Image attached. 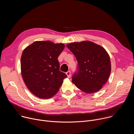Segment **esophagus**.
<instances>
[{
	"instance_id": "1",
	"label": "esophagus",
	"mask_w": 134,
	"mask_h": 134,
	"mask_svg": "<svg viewBox=\"0 0 134 134\" xmlns=\"http://www.w3.org/2000/svg\"><path fill=\"white\" fill-rule=\"evenodd\" d=\"M66 74L67 76V77H68V78H69V77H70L71 74H70V71H68L67 72H66Z\"/></svg>"
}]
</instances>
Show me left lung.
<instances>
[{
	"label": "left lung",
	"instance_id": "left-lung-1",
	"mask_svg": "<svg viewBox=\"0 0 134 134\" xmlns=\"http://www.w3.org/2000/svg\"><path fill=\"white\" fill-rule=\"evenodd\" d=\"M74 53L79 64V71L72 82L86 93L100 90L107 82L111 70L110 56L102 46L90 41L66 45Z\"/></svg>",
	"mask_w": 134,
	"mask_h": 134
}]
</instances>
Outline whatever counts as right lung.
Listing matches in <instances>:
<instances>
[{
  "instance_id": "obj_1",
  "label": "right lung",
  "mask_w": 134,
  "mask_h": 134,
  "mask_svg": "<svg viewBox=\"0 0 134 134\" xmlns=\"http://www.w3.org/2000/svg\"><path fill=\"white\" fill-rule=\"evenodd\" d=\"M65 47L64 43L37 41L23 50L21 59L22 77L28 89L37 98L52 97L67 77L59 70L58 60Z\"/></svg>"
}]
</instances>
